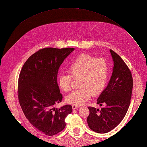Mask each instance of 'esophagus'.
<instances>
[{
  "label": "esophagus",
  "mask_w": 147,
  "mask_h": 147,
  "mask_svg": "<svg viewBox=\"0 0 147 147\" xmlns=\"http://www.w3.org/2000/svg\"><path fill=\"white\" fill-rule=\"evenodd\" d=\"M72 107H73V110H75V109H77L80 108V106H77V105H73V106H72Z\"/></svg>",
  "instance_id": "esophagus-1"
}]
</instances>
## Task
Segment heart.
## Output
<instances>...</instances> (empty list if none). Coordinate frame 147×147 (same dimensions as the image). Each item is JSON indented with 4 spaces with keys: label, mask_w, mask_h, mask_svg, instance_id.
I'll return each instance as SVG.
<instances>
[{
    "label": "heart",
    "mask_w": 147,
    "mask_h": 147,
    "mask_svg": "<svg viewBox=\"0 0 147 147\" xmlns=\"http://www.w3.org/2000/svg\"><path fill=\"white\" fill-rule=\"evenodd\" d=\"M70 74H61L58 77V84L64 92L71 90L72 76L80 78L79 87L65 97L68 104L80 106L88 100L92 95L100 94L107 85L109 68L103 59H96L87 54H82L72 61L68 67Z\"/></svg>",
    "instance_id": "b5f03b06"
}]
</instances>
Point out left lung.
<instances>
[{
    "label": "left lung",
    "instance_id": "1",
    "mask_svg": "<svg viewBox=\"0 0 147 147\" xmlns=\"http://www.w3.org/2000/svg\"><path fill=\"white\" fill-rule=\"evenodd\" d=\"M110 53L114 62L112 75L97 99V104L104 107L101 110L88 107V126L98 133L109 132L123 121L131 98L133 83L131 71L119 55L112 50Z\"/></svg>",
    "mask_w": 147,
    "mask_h": 147
}]
</instances>
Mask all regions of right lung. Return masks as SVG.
I'll list each match as a JSON object with an SVG mask.
<instances>
[{
	"label": "right lung",
	"mask_w": 147,
	"mask_h": 147,
	"mask_svg": "<svg viewBox=\"0 0 147 147\" xmlns=\"http://www.w3.org/2000/svg\"><path fill=\"white\" fill-rule=\"evenodd\" d=\"M74 48H45L28 58L18 80V98L26 119L43 134L53 136L65 126V119L73 111L71 105L54 107L62 101L58 70Z\"/></svg>",
	"instance_id": "obj_1"
}]
</instances>
